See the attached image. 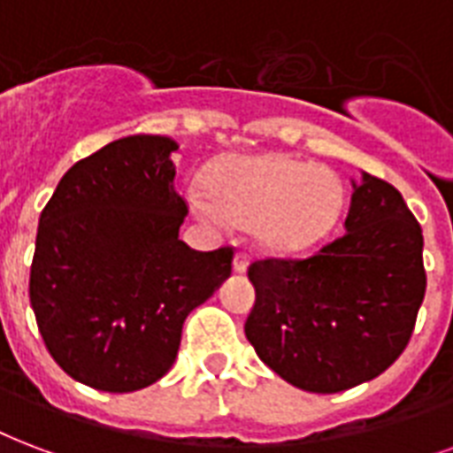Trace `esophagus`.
<instances>
[{"label": "esophagus", "mask_w": 453, "mask_h": 453, "mask_svg": "<svg viewBox=\"0 0 453 453\" xmlns=\"http://www.w3.org/2000/svg\"><path fill=\"white\" fill-rule=\"evenodd\" d=\"M248 265H250V257H248V253H236V255H234V272H239V274H243V272L248 270Z\"/></svg>", "instance_id": "1"}]
</instances>
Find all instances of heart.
Masks as SVG:
<instances>
[{"instance_id":"obj_1","label":"heart","mask_w":453,"mask_h":453,"mask_svg":"<svg viewBox=\"0 0 453 453\" xmlns=\"http://www.w3.org/2000/svg\"><path fill=\"white\" fill-rule=\"evenodd\" d=\"M343 198L342 179L327 166L287 155H236L214 166L207 193L196 190L190 203L207 222L250 226L267 253L294 255L334 229Z\"/></svg>"}]
</instances>
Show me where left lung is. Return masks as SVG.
<instances>
[{"mask_svg":"<svg viewBox=\"0 0 453 453\" xmlns=\"http://www.w3.org/2000/svg\"><path fill=\"white\" fill-rule=\"evenodd\" d=\"M343 226L311 257L248 267V342L305 392L336 394L382 375L408 346L427 287L423 229L392 183L363 174Z\"/></svg>","mask_w":453,"mask_h":453,"instance_id":"1","label":"left lung"}]
</instances>
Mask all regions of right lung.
<instances>
[{
  "mask_svg": "<svg viewBox=\"0 0 453 453\" xmlns=\"http://www.w3.org/2000/svg\"><path fill=\"white\" fill-rule=\"evenodd\" d=\"M179 150L128 135L61 176L40 214L30 305L47 351L93 389L135 392L174 365L183 322L231 274V248L193 250L174 190Z\"/></svg>",
  "mask_w": 453,
  "mask_h": 453,
  "instance_id": "add662e5",
  "label": "right lung"
}]
</instances>
